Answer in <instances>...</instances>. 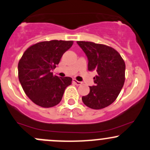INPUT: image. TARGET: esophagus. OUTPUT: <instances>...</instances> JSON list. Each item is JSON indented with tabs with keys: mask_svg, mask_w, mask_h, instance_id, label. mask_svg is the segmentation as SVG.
Instances as JSON below:
<instances>
[{
	"mask_svg": "<svg viewBox=\"0 0 150 150\" xmlns=\"http://www.w3.org/2000/svg\"><path fill=\"white\" fill-rule=\"evenodd\" d=\"M73 83L75 84H76L77 86H80V85H81V84H82V82H81V81H76L75 79H73Z\"/></svg>",
	"mask_w": 150,
	"mask_h": 150,
	"instance_id": "1",
	"label": "esophagus"
}]
</instances>
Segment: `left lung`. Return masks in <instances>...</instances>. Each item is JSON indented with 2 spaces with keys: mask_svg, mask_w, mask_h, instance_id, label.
Listing matches in <instances>:
<instances>
[{
  "mask_svg": "<svg viewBox=\"0 0 150 150\" xmlns=\"http://www.w3.org/2000/svg\"><path fill=\"white\" fill-rule=\"evenodd\" d=\"M88 59V70H96L94 85L83 96L82 101L88 108L102 109L114 103L125 83V64L120 53L112 47L91 42H77Z\"/></svg>",
  "mask_w": 150,
  "mask_h": 150,
  "instance_id": "1",
  "label": "left lung"
}]
</instances>
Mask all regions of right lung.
Returning <instances> with one entry per match:
<instances>
[{
	"mask_svg": "<svg viewBox=\"0 0 150 150\" xmlns=\"http://www.w3.org/2000/svg\"><path fill=\"white\" fill-rule=\"evenodd\" d=\"M72 41L51 40L30 46L18 64V77L26 95L35 104L50 108L59 104L64 90L72 83L69 77L53 76V70Z\"/></svg>",
	"mask_w": 150,
	"mask_h": 150,
	"instance_id": "add662e5",
	"label": "right lung"
}]
</instances>
